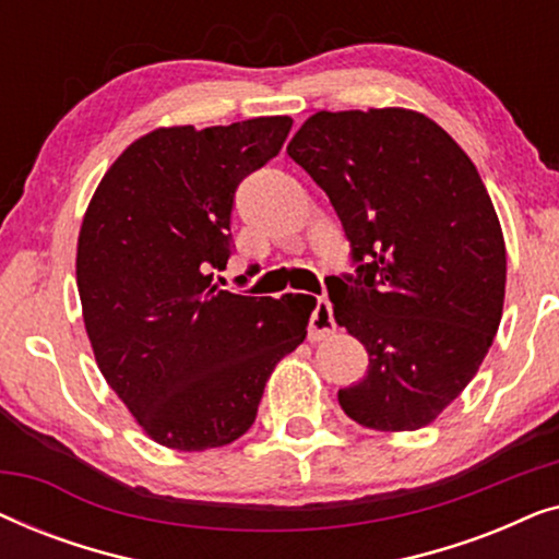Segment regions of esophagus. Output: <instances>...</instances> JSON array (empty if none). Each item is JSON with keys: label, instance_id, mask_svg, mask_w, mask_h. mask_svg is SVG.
Here are the masks:
<instances>
[{"label": "esophagus", "instance_id": "obj_1", "mask_svg": "<svg viewBox=\"0 0 559 559\" xmlns=\"http://www.w3.org/2000/svg\"><path fill=\"white\" fill-rule=\"evenodd\" d=\"M333 333H335L333 305L328 300H318L316 310H312V318H310V341H323Z\"/></svg>", "mask_w": 559, "mask_h": 559}]
</instances>
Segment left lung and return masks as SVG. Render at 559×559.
Masks as SVG:
<instances>
[{
  "instance_id": "obj_1",
  "label": "left lung",
  "mask_w": 559,
  "mask_h": 559,
  "mask_svg": "<svg viewBox=\"0 0 559 559\" xmlns=\"http://www.w3.org/2000/svg\"><path fill=\"white\" fill-rule=\"evenodd\" d=\"M287 155L325 190L358 277H331L335 323L369 350L341 389L354 423L407 432L468 386L499 331L507 243L476 165L430 117L402 106L318 111Z\"/></svg>"
}]
</instances>
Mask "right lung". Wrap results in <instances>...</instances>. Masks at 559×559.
Listing matches in <instances>:
<instances>
[{"mask_svg":"<svg viewBox=\"0 0 559 559\" xmlns=\"http://www.w3.org/2000/svg\"><path fill=\"white\" fill-rule=\"evenodd\" d=\"M293 119L157 127L114 159L75 249L96 364L144 435L195 453L254 425L274 366L300 346L316 297L221 289L239 182L270 163Z\"/></svg>","mask_w":559,"mask_h":559,"instance_id":"1","label":"right lung"}]
</instances>
